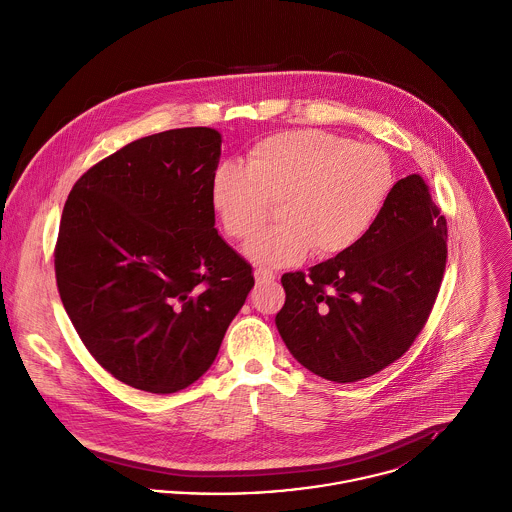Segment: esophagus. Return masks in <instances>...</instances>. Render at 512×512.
<instances>
[{
    "instance_id": "esophagus-1",
    "label": "esophagus",
    "mask_w": 512,
    "mask_h": 512,
    "mask_svg": "<svg viewBox=\"0 0 512 512\" xmlns=\"http://www.w3.org/2000/svg\"><path fill=\"white\" fill-rule=\"evenodd\" d=\"M254 278H256V284H272L276 280V274L266 268H256Z\"/></svg>"
}]
</instances>
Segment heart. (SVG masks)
Returning a JSON list of instances; mask_svg holds the SVG:
<instances>
[{"instance_id": "heart-1", "label": "heart", "mask_w": 512, "mask_h": 512, "mask_svg": "<svg viewBox=\"0 0 512 512\" xmlns=\"http://www.w3.org/2000/svg\"><path fill=\"white\" fill-rule=\"evenodd\" d=\"M388 156L368 144L322 130H290L256 142L240 162H222L210 182L224 232L250 240L276 206L278 226L246 254L260 266L338 256L356 246L378 218L390 190Z\"/></svg>"}]
</instances>
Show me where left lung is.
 <instances>
[{"instance_id":"left-lung-1","label":"left lung","mask_w":512,"mask_h":512,"mask_svg":"<svg viewBox=\"0 0 512 512\" xmlns=\"http://www.w3.org/2000/svg\"><path fill=\"white\" fill-rule=\"evenodd\" d=\"M446 236L424 180H398L356 246L308 274L282 276L276 326L292 356L332 382H356L398 360L438 296Z\"/></svg>"}]
</instances>
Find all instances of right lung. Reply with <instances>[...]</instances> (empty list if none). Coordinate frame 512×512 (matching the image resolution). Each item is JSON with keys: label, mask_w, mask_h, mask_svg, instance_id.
<instances>
[{"label": "right lung", "mask_w": 512, "mask_h": 512, "mask_svg": "<svg viewBox=\"0 0 512 512\" xmlns=\"http://www.w3.org/2000/svg\"><path fill=\"white\" fill-rule=\"evenodd\" d=\"M220 144L212 128L140 138L92 166L66 200L60 298L96 362L138 390L196 382L254 286L252 266L214 228Z\"/></svg>", "instance_id": "1"}]
</instances>
